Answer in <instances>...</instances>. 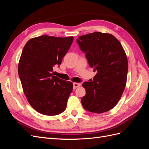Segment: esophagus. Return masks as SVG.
<instances>
[{"label":"esophagus","instance_id":"34e87169","mask_svg":"<svg viewBox=\"0 0 149 149\" xmlns=\"http://www.w3.org/2000/svg\"><path fill=\"white\" fill-rule=\"evenodd\" d=\"M81 84L80 83H73V89H76V88H78L79 86H80Z\"/></svg>","mask_w":149,"mask_h":149}]
</instances>
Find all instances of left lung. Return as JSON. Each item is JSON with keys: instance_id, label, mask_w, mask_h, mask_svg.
<instances>
[{"instance_id": "left-lung-1", "label": "left lung", "mask_w": 149, "mask_h": 149, "mask_svg": "<svg viewBox=\"0 0 149 149\" xmlns=\"http://www.w3.org/2000/svg\"><path fill=\"white\" fill-rule=\"evenodd\" d=\"M77 43L90 67L97 71L92 81L82 84L86 93L81 99L82 105L94 113L109 111L118 103L127 81L128 61L124 49L110 33L82 35Z\"/></svg>"}]
</instances>
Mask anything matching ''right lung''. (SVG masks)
Masks as SVG:
<instances>
[{"mask_svg": "<svg viewBox=\"0 0 149 149\" xmlns=\"http://www.w3.org/2000/svg\"><path fill=\"white\" fill-rule=\"evenodd\" d=\"M73 37L42 35L31 38L22 51L18 73L28 102L46 116L63 112L73 88V83L53 75V67L60 65L70 49Z\"/></svg>", "mask_w": 149, "mask_h": 149, "instance_id": "right-lung-1", "label": "right lung"}]
</instances>
